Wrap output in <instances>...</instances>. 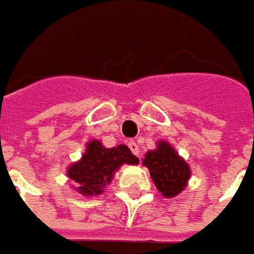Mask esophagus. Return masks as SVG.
<instances>
[{
	"label": "esophagus",
	"instance_id": "1",
	"mask_svg": "<svg viewBox=\"0 0 254 254\" xmlns=\"http://www.w3.org/2000/svg\"><path fill=\"white\" fill-rule=\"evenodd\" d=\"M127 145H129V148H130V151H132L133 153H134V155H138V153H140V148H138V145H137V142L130 141V142H129V144H127Z\"/></svg>",
	"mask_w": 254,
	"mask_h": 254
}]
</instances>
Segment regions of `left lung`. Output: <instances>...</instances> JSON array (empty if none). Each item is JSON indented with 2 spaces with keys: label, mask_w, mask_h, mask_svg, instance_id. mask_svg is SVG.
Returning <instances> with one entry per match:
<instances>
[{
  "label": "left lung",
  "mask_w": 254,
  "mask_h": 254,
  "mask_svg": "<svg viewBox=\"0 0 254 254\" xmlns=\"http://www.w3.org/2000/svg\"><path fill=\"white\" fill-rule=\"evenodd\" d=\"M152 180L165 198H172L183 191L190 179V167L168 142L160 141L157 149L149 151L142 160Z\"/></svg>",
  "instance_id": "left-lung-1"
}]
</instances>
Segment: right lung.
<instances>
[{
    "label": "right lung",
    "mask_w": 254,
    "mask_h": 254,
    "mask_svg": "<svg viewBox=\"0 0 254 254\" xmlns=\"http://www.w3.org/2000/svg\"><path fill=\"white\" fill-rule=\"evenodd\" d=\"M124 163H138V159L127 145L105 148L101 142L94 140L87 144V151L80 161L69 167L67 175L76 185L78 192L86 196L99 195Z\"/></svg>",
    "instance_id": "obj_1"
}]
</instances>
